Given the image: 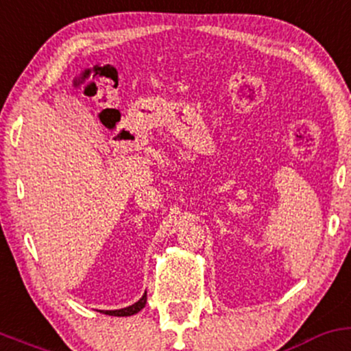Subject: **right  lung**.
<instances>
[{"label": "right lung", "mask_w": 351, "mask_h": 351, "mask_svg": "<svg viewBox=\"0 0 351 351\" xmlns=\"http://www.w3.org/2000/svg\"><path fill=\"white\" fill-rule=\"evenodd\" d=\"M145 303H147V293H144V296H142L137 303L130 304V306L120 308V310H105L100 313H104V315H108V316H132V315H135V313L141 311L142 308L145 306Z\"/></svg>", "instance_id": "1"}]
</instances>
